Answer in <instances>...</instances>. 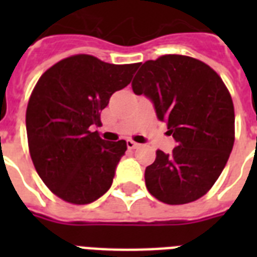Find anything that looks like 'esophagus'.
I'll return each mask as SVG.
<instances>
[{
	"label": "esophagus",
	"instance_id": "34e87169",
	"mask_svg": "<svg viewBox=\"0 0 257 257\" xmlns=\"http://www.w3.org/2000/svg\"><path fill=\"white\" fill-rule=\"evenodd\" d=\"M126 147H128L129 149H136L140 147V144H137V143H135V141L132 140H128L126 141Z\"/></svg>",
	"mask_w": 257,
	"mask_h": 257
}]
</instances>
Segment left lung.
Here are the masks:
<instances>
[{
    "mask_svg": "<svg viewBox=\"0 0 257 257\" xmlns=\"http://www.w3.org/2000/svg\"><path fill=\"white\" fill-rule=\"evenodd\" d=\"M152 101L175 139L172 153L157 151L145 169L149 193L177 205L200 199L219 179L235 141V110L223 80L196 58L167 54L144 62L132 82Z\"/></svg>",
    "mask_w": 257,
    "mask_h": 257,
    "instance_id": "obj_1",
    "label": "left lung"
}]
</instances>
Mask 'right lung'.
Masks as SVG:
<instances>
[{
  "mask_svg": "<svg viewBox=\"0 0 257 257\" xmlns=\"http://www.w3.org/2000/svg\"><path fill=\"white\" fill-rule=\"evenodd\" d=\"M140 64L114 65L77 54L46 70L26 109V133L34 168L60 199L89 204L108 191L125 140H102L101 110L125 88Z\"/></svg>",
  "mask_w": 257,
  "mask_h": 257,
  "instance_id": "right-lung-1",
  "label": "right lung"
}]
</instances>
